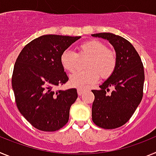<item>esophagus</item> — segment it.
<instances>
[{
    "label": "esophagus",
    "instance_id": "34e87169",
    "mask_svg": "<svg viewBox=\"0 0 156 156\" xmlns=\"http://www.w3.org/2000/svg\"><path fill=\"white\" fill-rule=\"evenodd\" d=\"M84 90L85 89H83V88H78V89H77V93H78V94L80 96V95L84 92Z\"/></svg>",
    "mask_w": 156,
    "mask_h": 156
}]
</instances>
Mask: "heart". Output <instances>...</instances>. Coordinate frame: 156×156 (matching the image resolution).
I'll use <instances>...</instances> for the list:
<instances>
[{
  "instance_id": "1",
  "label": "heart",
  "mask_w": 156,
  "mask_h": 156,
  "mask_svg": "<svg viewBox=\"0 0 156 156\" xmlns=\"http://www.w3.org/2000/svg\"><path fill=\"white\" fill-rule=\"evenodd\" d=\"M78 57L87 58L85 62L86 70L77 72L69 78V83L74 87L83 88L86 85L94 83L101 79H107L113 73L116 67V54L107 48L105 43L98 40H89L81 43L77 48V53L65 50L60 55L62 68L69 73H73L79 61Z\"/></svg>"
}]
</instances>
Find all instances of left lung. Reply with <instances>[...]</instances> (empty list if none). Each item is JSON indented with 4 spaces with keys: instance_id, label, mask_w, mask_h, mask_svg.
Masks as SVG:
<instances>
[{
    "instance_id": "left-lung-1",
    "label": "left lung",
    "mask_w": 156,
    "mask_h": 156,
    "mask_svg": "<svg viewBox=\"0 0 156 156\" xmlns=\"http://www.w3.org/2000/svg\"><path fill=\"white\" fill-rule=\"evenodd\" d=\"M109 41L115 51L116 67L111 76L92 90V120L104 129H115L124 125L134 113L143 97L144 72L142 62L133 45L123 37L110 33L92 34ZM113 90L107 94L109 88Z\"/></svg>"
}]
</instances>
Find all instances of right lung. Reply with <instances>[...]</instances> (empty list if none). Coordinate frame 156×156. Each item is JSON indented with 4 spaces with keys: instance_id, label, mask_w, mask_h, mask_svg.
<instances>
[{
    "instance_id": "right-lung-1",
    "label": "right lung",
    "mask_w": 156,
    "mask_h": 156,
    "mask_svg": "<svg viewBox=\"0 0 156 156\" xmlns=\"http://www.w3.org/2000/svg\"><path fill=\"white\" fill-rule=\"evenodd\" d=\"M81 37L44 35L23 48L16 59L12 83L18 109L42 131L58 130L68 122L76 88L56 90L69 80L60 55Z\"/></svg>"
}]
</instances>
